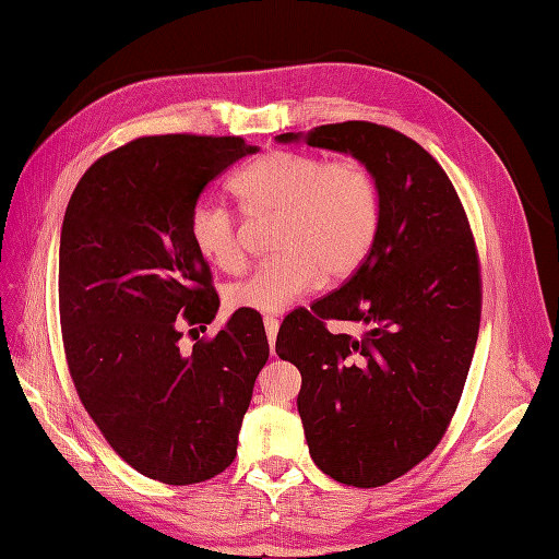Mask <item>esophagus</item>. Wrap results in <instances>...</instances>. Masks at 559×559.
<instances>
[{"mask_svg": "<svg viewBox=\"0 0 559 559\" xmlns=\"http://www.w3.org/2000/svg\"><path fill=\"white\" fill-rule=\"evenodd\" d=\"M264 329H266V338H269V345H271V355H276L274 343H276V335H278V319L264 317Z\"/></svg>", "mask_w": 559, "mask_h": 559, "instance_id": "1", "label": "esophagus"}]
</instances>
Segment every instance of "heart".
Instances as JSON below:
<instances>
[{"label": "heart", "mask_w": 559, "mask_h": 559, "mask_svg": "<svg viewBox=\"0 0 559 559\" xmlns=\"http://www.w3.org/2000/svg\"><path fill=\"white\" fill-rule=\"evenodd\" d=\"M250 214H278L276 257L230 283L233 309L276 314L326 281L353 276L373 248L381 226L379 186L365 164L326 162L305 152H269L233 180ZM194 252L216 269L242 262L238 224L224 204L200 200L188 216Z\"/></svg>", "instance_id": "1"}]
</instances>
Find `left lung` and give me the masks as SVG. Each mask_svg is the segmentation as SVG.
Listing matches in <instances>:
<instances>
[{
	"label": "left lung",
	"instance_id": "1",
	"mask_svg": "<svg viewBox=\"0 0 559 559\" xmlns=\"http://www.w3.org/2000/svg\"><path fill=\"white\" fill-rule=\"evenodd\" d=\"M276 140L349 154L379 186L371 252L338 290L283 319L276 355L302 373L297 412L319 469L385 486L440 443L472 367L481 276L469 221L440 164L393 128L347 121ZM323 318L366 331L331 334Z\"/></svg>",
	"mask_w": 559,
	"mask_h": 559
}]
</instances>
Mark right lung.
<instances>
[{"instance_id": "1", "label": "right lung", "mask_w": 559, "mask_h": 559, "mask_svg": "<svg viewBox=\"0 0 559 559\" xmlns=\"http://www.w3.org/2000/svg\"><path fill=\"white\" fill-rule=\"evenodd\" d=\"M254 152L242 138H138L87 168L63 214L59 314L78 397L133 469L168 486L206 481L236 460L269 359L252 311L188 355L178 345L180 323L206 329L218 311L190 210Z\"/></svg>"}]
</instances>
